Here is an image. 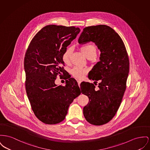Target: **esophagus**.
I'll use <instances>...</instances> for the list:
<instances>
[{
    "mask_svg": "<svg viewBox=\"0 0 150 150\" xmlns=\"http://www.w3.org/2000/svg\"><path fill=\"white\" fill-rule=\"evenodd\" d=\"M81 82V80H78V85H79V86H80V84Z\"/></svg>",
    "mask_w": 150,
    "mask_h": 150,
    "instance_id": "1",
    "label": "esophagus"
}]
</instances>
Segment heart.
Here are the masks:
<instances>
[{
	"mask_svg": "<svg viewBox=\"0 0 150 150\" xmlns=\"http://www.w3.org/2000/svg\"><path fill=\"white\" fill-rule=\"evenodd\" d=\"M80 49L87 58L91 57H95L96 55V48L93 45H87L83 46ZM71 52L70 48H67L62 54V61L65 64H69L70 63ZM87 73L88 70L87 69L80 67H75L71 71V75L77 79H83Z\"/></svg>",
	"mask_w": 150,
	"mask_h": 150,
	"instance_id": "b5f03b06",
	"label": "heart"
}]
</instances>
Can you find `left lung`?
Wrapping results in <instances>:
<instances>
[{"label":"left lung","instance_id":"1","mask_svg":"<svg viewBox=\"0 0 150 150\" xmlns=\"http://www.w3.org/2000/svg\"><path fill=\"white\" fill-rule=\"evenodd\" d=\"M95 42L100 49V61L88 74L90 79L98 83V90L92 83L81 86L82 93L89 98L83 115L89 123L100 126L109 122L121 103L129 72V59L122 40L114 29L105 25L86 27L78 42Z\"/></svg>","mask_w":150,"mask_h":150}]
</instances>
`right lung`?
<instances>
[{"label": "right lung", "mask_w": 150, "mask_h": 150, "mask_svg": "<svg viewBox=\"0 0 150 150\" xmlns=\"http://www.w3.org/2000/svg\"><path fill=\"white\" fill-rule=\"evenodd\" d=\"M79 28L49 25L41 29L28 46L24 58L25 89L35 117L45 124L64 120L69 106L80 94L74 78L65 86L55 84L58 75H64L62 54L79 33Z\"/></svg>", "instance_id": "1"}]
</instances>
